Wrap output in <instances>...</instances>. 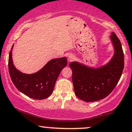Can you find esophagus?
<instances>
[{
    "label": "esophagus",
    "mask_w": 132,
    "mask_h": 132,
    "mask_svg": "<svg viewBox=\"0 0 132 132\" xmlns=\"http://www.w3.org/2000/svg\"><path fill=\"white\" fill-rule=\"evenodd\" d=\"M74 59H75V56L73 55V54H70L69 55H68V59H69V61H73Z\"/></svg>",
    "instance_id": "34e87169"
}]
</instances>
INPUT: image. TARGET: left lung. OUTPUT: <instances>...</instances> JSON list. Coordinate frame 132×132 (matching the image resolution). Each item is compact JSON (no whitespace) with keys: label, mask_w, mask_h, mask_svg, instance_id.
Masks as SVG:
<instances>
[{"label":"left lung","mask_w":132,"mask_h":132,"mask_svg":"<svg viewBox=\"0 0 132 132\" xmlns=\"http://www.w3.org/2000/svg\"><path fill=\"white\" fill-rule=\"evenodd\" d=\"M110 39L114 54L107 65L95 69L76 62L69 64L72 70L75 93L84 101L93 102L105 98L120 79L124 67V53L120 40L114 32H112Z\"/></svg>","instance_id":"8db88e82"}]
</instances>
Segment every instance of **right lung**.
I'll return each instance as SVG.
<instances>
[{
  "instance_id": "obj_1",
  "label": "right lung",
  "mask_w": 132,
  "mask_h": 132,
  "mask_svg": "<svg viewBox=\"0 0 132 132\" xmlns=\"http://www.w3.org/2000/svg\"><path fill=\"white\" fill-rule=\"evenodd\" d=\"M12 46L8 58V69L14 85L20 92L35 100H44L53 93L56 80L61 70L67 64L66 57L51 60L38 72L27 75L14 66Z\"/></svg>"
}]
</instances>
